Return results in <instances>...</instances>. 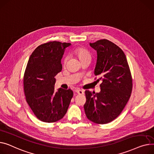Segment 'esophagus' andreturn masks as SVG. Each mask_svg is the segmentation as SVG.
<instances>
[{
  "instance_id": "esophagus-1",
  "label": "esophagus",
  "mask_w": 154,
  "mask_h": 154,
  "mask_svg": "<svg viewBox=\"0 0 154 154\" xmlns=\"http://www.w3.org/2000/svg\"><path fill=\"white\" fill-rule=\"evenodd\" d=\"M75 92L79 94H85L84 91H83V90H81V89H76Z\"/></svg>"
}]
</instances>
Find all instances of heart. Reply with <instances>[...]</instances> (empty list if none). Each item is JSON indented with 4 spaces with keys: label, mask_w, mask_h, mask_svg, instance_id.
Masks as SVG:
<instances>
[{
    "label": "heart",
    "mask_w": 154,
    "mask_h": 154,
    "mask_svg": "<svg viewBox=\"0 0 154 154\" xmlns=\"http://www.w3.org/2000/svg\"><path fill=\"white\" fill-rule=\"evenodd\" d=\"M74 53L81 61L86 59H91V55H90L89 52L85 48L78 47L75 50ZM66 61V58L65 60V62Z\"/></svg>",
    "instance_id": "b5f03b06"
}]
</instances>
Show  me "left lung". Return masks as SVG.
Listing matches in <instances>:
<instances>
[{"label":"left lung","mask_w":154,"mask_h":154,"mask_svg":"<svg viewBox=\"0 0 154 154\" xmlns=\"http://www.w3.org/2000/svg\"><path fill=\"white\" fill-rule=\"evenodd\" d=\"M89 45L97 52L94 75L102 83L99 93L86 90L84 109L89 120L104 124L114 120L127 104L132 88V77L125 54L116 44L103 39Z\"/></svg>","instance_id":"1"}]
</instances>
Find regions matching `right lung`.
I'll return each instance as SVG.
<instances>
[{
    "label": "right lung",
    "mask_w": 154,
    "mask_h": 154,
    "mask_svg": "<svg viewBox=\"0 0 154 154\" xmlns=\"http://www.w3.org/2000/svg\"><path fill=\"white\" fill-rule=\"evenodd\" d=\"M71 44L50 42L40 45L30 55L23 77L26 101L37 118L54 122L66 114L73 92L55 89V76L62 69L61 59Z\"/></svg>",
    "instance_id": "obj_1"
}]
</instances>
